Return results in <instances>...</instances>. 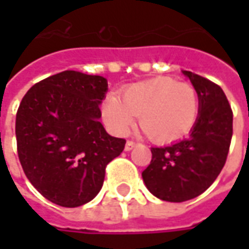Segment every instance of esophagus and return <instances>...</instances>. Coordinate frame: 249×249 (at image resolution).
Listing matches in <instances>:
<instances>
[{"instance_id":"esophagus-1","label":"esophagus","mask_w":249,"mask_h":249,"mask_svg":"<svg viewBox=\"0 0 249 249\" xmlns=\"http://www.w3.org/2000/svg\"><path fill=\"white\" fill-rule=\"evenodd\" d=\"M136 145H137V144H136L134 141H130L129 140V141L126 142V145H124V149H126V151H131V149L134 148Z\"/></svg>"}]
</instances>
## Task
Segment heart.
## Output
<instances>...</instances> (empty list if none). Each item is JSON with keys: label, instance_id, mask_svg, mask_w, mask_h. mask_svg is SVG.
I'll list each match as a JSON object with an SVG mask.
<instances>
[{"label": "heart", "instance_id": "b5f03b06", "mask_svg": "<svg viewBox=\"0 0 249 249\" xmlns=\"http://www.w3.org/2000/svg\"><path fill=\"white\" fill-rule=\"evenodd\" d=\"M140 115L142 131L155 142L183 139L196 126L199 95L194 86L170 77H155L134 83L123 90V98L109 94L102 105L108 129L124 136Z\"/></svg>", "mask_w": 249, "mask_h": 249}]
</instances>
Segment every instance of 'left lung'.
<instances>
[{"mask_svg":"<svg viewBox=\"0 0 249 249\" xmlns=\"http://www.w3.org/2000/svg\"><path fill=\"white\" fill-rule=\"evenodd\" d=\"M199 95V115L187 139L152 147L142 180L154 196L169 202L193 199L208 190L225 166L231 136L233 110L223 90L196 73L183 71Z\"/></svg>","mask_w":249,"mask_h":249,"instance_id":"obj_1","label":"left lung"}]
</instances>
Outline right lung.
Wrapping results in <instances>:
<instances>
[{"mask_svg":"<svg viewBox=\"0 0 249 249\" xmlns=\"http://www.w3.org/2000/svg\"><path fill=\"white\" fill-rule=\"evenodd\" d=\"M107 91L102 76L65 71L34 84L19 105L20 165L36 190L56 205L90 202L107 165L124 149L126 140L109 136L100 122Z\"/></svg>","mask_w":249,"mask_h":249,"instance_id":"add662e5","label":"right lung"}]
</instances>
